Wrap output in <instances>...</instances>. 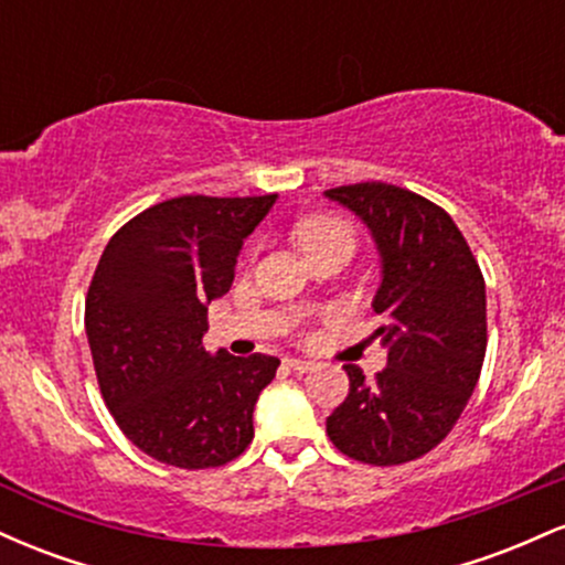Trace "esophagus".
<instances>
[{
	"mask_svg": "<svg viewBox=\"0 0 565 565\" xmlns=\"http://www.w3.org/2000/svg\"><path fill=\"white\" fill-rule=\"evenodd\" d=\"M284 366L291 369V372H310V369H313V361H308V359H284Z\"/></svg>",
	"mask_w": 565,
	"mask_h": 565,
	"instance_id": "34e87169",
	"label": "esophagus"
}]
</instances>
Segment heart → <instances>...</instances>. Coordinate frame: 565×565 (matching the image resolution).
<instances>
[{
  "label": "heart",
  "mask_w": 565,
  "mask_h": 565,
  "mask_svg": "<svg viewBox=\"0 0 565 565\" xmlns=\"http://www.w3.org/2000/svg\"><path fill=\"white\" fill-rule=\"evenodd\" d=\"M297 242H300L302 252L308 255V252L319 249V246L337 244V242L353 246V236H350V231L340 223V220L313 217V220H305L300 228H297Z\"/></svg>",
  "instance_id": "obj_1"
}]
</instances>
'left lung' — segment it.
Here are the masks:
<instances>
[{
    "instance_id": "left-lung-1",
    "label": "left lung",
    "mask_w": 565,
    "mask_h": 565,
    "mask_svg": "<svg viewBox=\"0 0 565 565\" xmlns=\"http://www.w3.org/2000/svg\"><path fill=\"white\" fill-rule=\"evenodd\" d=\"M364 223L380 257L372 340L387 366L366 382L348 364L350 393L327 433L348 457L401 465L449 436L486 355V284L468 242L440 206L387 183L323 193Z\"/></svg>"
}]
</instances>
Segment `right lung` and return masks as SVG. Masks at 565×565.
<instances>
[{"instance_id":"add662e5","label":"right lung","mask_w":565,"mask_h":565,"mask_svg":"<svg viewBox=\"0 0 565 565\" xmlns=\"http://www.w3.org/2000/svg\"><path fill=\"white\" fill-rule=\"evenodd\" d=\"M276 193L180 196L108 242L84 305L100 393L148 457L185 470L231 462L255 438V404L281 361L204 348L206 308L233 284L238 252Z\"/></svg>"}]
</instances>
